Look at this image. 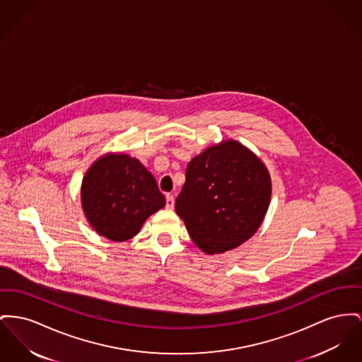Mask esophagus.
<instances>
[{"instance_id":"1","label":"esophagus","mask_w":362,"mask_h":362,"mask_svg":"<svg viewBox=\"0 0 362 362\" xmlns=\"http://www.w3.org/2000/svg\"><path fill=\"white\" fill-rule=\"evenodd\" d=\"M165 199H167V208L172 209L173 205H175V198H173V195H172V194H167V195H165Z\"/></svg>"}]
</instances>
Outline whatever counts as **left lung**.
<instances>
[{"instance_id":"1","label":"left lung","mask_w":362,"mask_h":362,"mask_svg":"<svg viewBox=\"0 0 362 362\" xmlns=\"http://www.w3.org/2000/svg\"><path fill=\"white\" fill-rule=\"evenodd\" d=\"M271 176L253 151L223 141L195 156L175 209L206 255L238 247L259 228L271 202Z\"/></svg>"}]
</instances>
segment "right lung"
Instances as JSON below:
<instances>
[{
	"label": "right lung",
	"instance_id": "obj_1",
	"mask_svg": "<svg viewBox=\"0 0 362 362\" xmlns=\"http://www.w3.org/2000/svg\"><path fill=\"white\" fill-rule=\"evenodd\" d=\"M82 206L90 226L115 242L139 233L145 220L165 206L156 179L128 154H105L86 172Z\"/></svg>",
	"mask_w": 362,
	"mask_h": 362
}]
</instances>
